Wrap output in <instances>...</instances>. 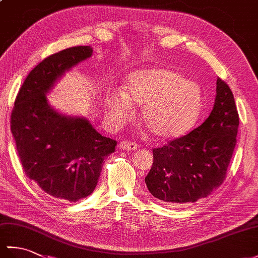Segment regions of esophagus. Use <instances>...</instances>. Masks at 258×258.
<instances>
[{"label":"esophagus","instance_id":"obj_1","mask_svg":"<svg viewBox=\"0 0 258 258\" xmlns=\"http://www.w3.org/2000/svg\"><path fill=\"white\" fill-rule=\"evenodd\" d=\"M138 143H135V142H131V141H122L119 143V147L122 150H125V151H133V150H136L138 149Z\"/></svg>","mask_w":258,"mask_h":258}]
</instances>
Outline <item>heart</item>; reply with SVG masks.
I'll return each mask as SVG.
<instances>
[{"mask_svg": "<svg viewBox=\"0 0 258 258\" xmlns=\"http://www.w3.org/2000/svg\"><path fill=\"white\" fill-rule=\"evenodd\" d=\"M106 103L114 123L122 124L132 117L136 104L143 106L141 117L151 133L160 139H174L187 132L199 116L202 92L176 71L158 68L131 74L125 92L111 94Z\"/></svg>", "mask_w": 258, "mask_h": 258, "instance_id": "obj_1", "label": "heart"}]
</instances>
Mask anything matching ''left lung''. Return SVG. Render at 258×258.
<instances>
[{"label": "left lung", "mask_w": 258, "mask_h": 258, "mask_svg": "<svg viewBox=\"0 0 258 258\" xmlns=\"http://www.w3.org/2000/svg\"><path fill=\"white\" fill-rule=\"evenodd\" d=\"M238 125L233 93L226 82L217 79L215 103L205 122L153 150L154 161L145 177L151 194L169 205L207 197L226 177Z\"/></svg>", "instance_id": "1"}]
</instances>
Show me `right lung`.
Returning <instances> with one entry per match:
<instances>
[{
  "mask_svg": "<svg viewBox=\"0 0 258 258\" xmlns=\"http://www.w3.org/2000/svg\"><path fill=\"white\" fill-rule=\"evenodd\" d=\"M92 53L90 46H74L43 59L27 75L11 113V132L25 175L58 201L76 202L92 194L104 158L116 146L86 118L65 116L47 104L45 94L54 83Z\"/></svg>",
  "mask_w": 258,
  "mask_h": 258,
  "instance_id": "obj_1",
  "label": "right lung"
}]
</instances>
